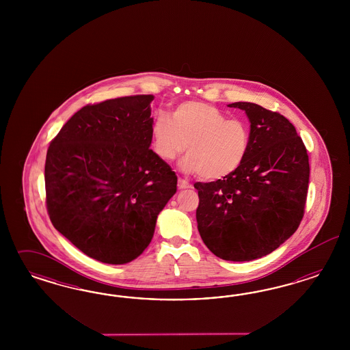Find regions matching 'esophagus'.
<instances>
[{"mask_svg": "<svg viewBox=\"0 0 350 350\" xmlns=\"http://www.w3.org/2000/svg\"><path fill=\"white\" fill-rule=\"evenodd\" d=\"M191 183H189V180H185V178H178V189L180 190H186V189H191Z\"/></svg>", "mask_w": 350, "mask_h": 350, "instance_id": "1", "label": "esophagus"}]
</instances>
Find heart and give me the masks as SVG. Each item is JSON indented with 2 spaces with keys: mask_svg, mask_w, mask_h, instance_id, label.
I'll list each match as a JSON object with an SVG mask.
<instances>
[{
  "mask_svg": "<svg viewBox=\"0 0 350 350\" xmlns=\"http://www.w3.org/2000/svg\"><path fill=\"white\" fill-rule=\"evenodd\" d=\"M152 148L160 159L172 161L187 150L183 170L202 180H222L239 170L249 154L252 128L241 118H228L217 106L187 101L173 116L159 111L151 123Z\"/></svg>",
  "mask_w": 350,
  "mask_h": 350,
  "instance_id": "obj_1",
  "label": "heart"
}]
</instances>
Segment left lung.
<instances>
[{
	"label": "left lung",
	"mask_w": 350,
	"mask_h": 350,
	"mask_svg": "<svg viewBox=\"0 0 350 350\" xmlns=\"http://www.w3.org/2000/svg\"><path fill=\"white\" fill-rule=\"evenodd\" d=\"M250 122L244 164L214 182H196L198 230L213 254L246 262L272 253L295 232L304 215L309 159L297 129L277 111L233 103Z\"/></svg>",
	"instance_id": "left-lung-1"
}]
</instances>
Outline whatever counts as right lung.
Masks as SVG:
<instances>
[{
  "label": "right lung",
  "instance_id": "add662e5",
  "mask_svg": "<svg viewBox=\"0 0 350 350\" xmlns=\"http://www.w3.org/2000/svg\"><path fill=\"white\" fill-rule=\"evenodd\" d=\"M152 95L85 105L47 150L46 205L53 227L98 262L124 265L148 247L177 176L150 148Z\"/></svg>",
  "mask_w": 350,
  "mask_h": 350
}]
</instances>
